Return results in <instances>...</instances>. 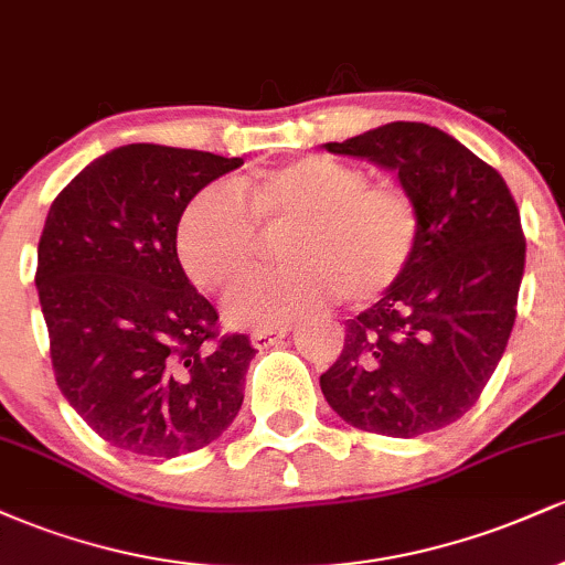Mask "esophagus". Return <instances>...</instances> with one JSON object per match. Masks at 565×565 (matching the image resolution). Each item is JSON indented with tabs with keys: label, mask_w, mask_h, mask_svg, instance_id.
Listing matches in <instances>:
<instances>
[{
	"label": "esophagus",
	"mask_w": 565,
	"mask_h": 565,
	"mask_svg": "<svg viewBox=\"0 0 565 565\" xmlns=\"http://www.w3.org/2000/svg\"><path fill=\"white\" fill-rule=\"evenodd\" d=\"M289 332H291L289 323L281 329H257V332H252V345H255L257 350H265V348L276 345V342H281Z\"/></svg>",
	"instance_id": "34e87169"
}]
</instances>
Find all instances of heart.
I'll return each instance as SVG.
<instances>
[{"label": "heart", "mask_w": 565, "mask_h": 565, "mask_svg": "<svg viewBox=\"0 0 565 565\" xmlns=\"http://www.w3.org/2000/svg\"><path fill=\"white\" fill-rule=\"evenodd\" d=\"M423 233V210L408 188L369 183L366 170L348 161L302 157L238 180L236 193L225 185L199 191L174 242L188 278L220 291L260 265L263 236L287 235L281 257L289 268L225 297L231 323L276 329L340 297L355 308L380 302L408 276Z\"/></svg>", "instance_id": "1"}]
</instances>
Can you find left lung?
<instances>
[{"instance_id":"left-lung-1","label":"left lung","mask_w":565,"mask_h":565,"mask_svg":"<svg viewBox=\"0 0 565 565\" xmlns=\"http://www.w3.org/2000/svg\"><path fill=\"white\" fill-rule=\"evenodd\" d=\"M327 151L398 172L425 233L404 281L345 323V348L321 374L323 398L366 433L440 430L476 406L508 348L526 265L521 212L494 167L423 121H393Z\"/></svg>"}]
</instances>
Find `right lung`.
<instances>
[{"label":"right lung","mask_w":565,"mask_h":565,"mask_svg":"<svg viewBox=\"0 0 565 565\" xmlns=\"http://www.w3.org/2000/svg\"><path fill=\"white\" fill-rule=\"evenodd\" d=\"M242 159L132 142L57 193L36 287L55 382L103 440L170 459L223 436L257 350L223 334L178 260L185 204Z\"/></svg>","instance_id":"add662e5"}]
</instances>
